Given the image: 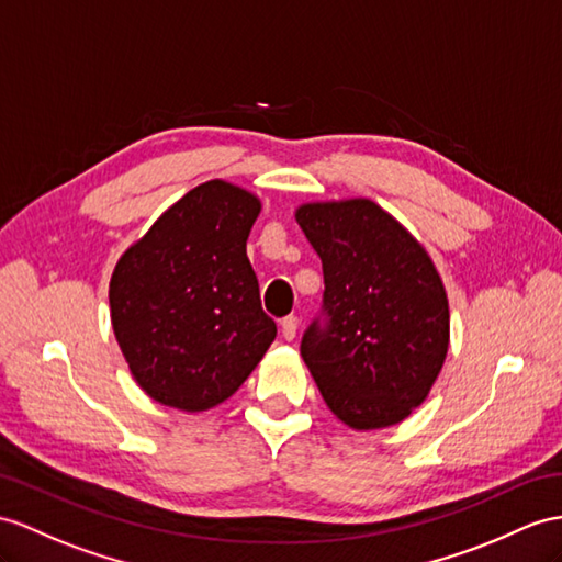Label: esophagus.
Returning a JSON list of instances; mask_svg holds the SVG:
<instances>
[{
	"instance_id": "obj_1",
	"label": "esophagus",
	"mask_w": 562,
	"mask_h": 562,
	"mask_svg": "<svg viewBox=\"0 0 562 562\" xmlns=\"http://www.w3.org/2000/svg\"><path fill=\"white\" fill-rule=\"evenodd\" d=\"M281 334H283V338L285 340H293L295 338V334H297V317H285L283 322H281Z\"/></svg>"
}]
</instances>
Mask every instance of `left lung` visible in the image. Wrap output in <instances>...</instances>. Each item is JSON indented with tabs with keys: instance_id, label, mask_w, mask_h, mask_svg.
Returning <instances> with one entry per match:
<instances>
[{
	"instance_id": "left-lung-1",
	"label": "left lung",
	"mask_w": 562,
	"mask_h": 562,
	"mask_svg": "<svg viewBox=\"0 0 562 562\" xmlns=\"http://www.w3.org/2000/svg\"><path fill=\"white\" fill-rule=\"evenodd\" d=\"M295 222L324 267L328 326L300 355L328 409L355 431L401 424L439 379L450 344L443 281L429 252L367 198L303 202Z\"/></svg>"
}]
</instances>
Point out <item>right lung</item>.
Listing matches in <instances>:
<instances>
[{
	"label": "right lung",
	"instance_id": "right-lung-1",
	"mask_svg": "<svg viewBox=\"0 0 562 562\" xmlns=\"http://www.w3.org/2000/svg\"><path fill=\"white\" fill-rule=\"evenodd\" d=\"M262 200L212 178L164 210L109 281L116 344L149 398L204 413L228 401L277 338L248 259Z\"/></svg>",
	"mask_w": 562,
	"mask_h": 562
}]
</instances>
